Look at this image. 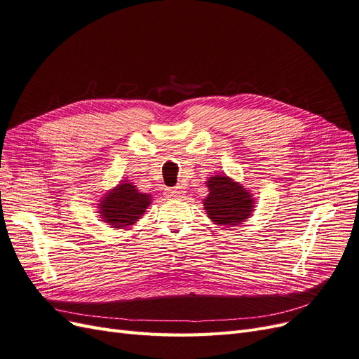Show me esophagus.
I'll return each mask as SVG.
<instances>
[{
    "instance_id": "obj_1",
    "label": "esophagus",
    "mask_w": 359,
    "mask_h": 359,
    "mask_svg": "<svg viewBox=\"0 0 359 359\" xmlns=\"http://www.w3.org/2000/svg\"><path fill=\"white\" fill-rule=\"evenodd\" d=\"M166 193H168V196H181V194L184 193V189L182 187H172V189H168L166 190Z\"/></svg>"
}]
</instances>
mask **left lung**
<instances>
[{
	"label": "left lung",
	"instance_id": "left-lung-1",
	"mask_svg": "<svg viewBox=\"0 0 359 359\" xmlns=\"http://www.w3.org/2000/svg\"><path fill=\"white\" fill-rule=\"evenodd\" d=\"M206 186L210 189L203 206L210 219L217 224L236 226L248 219L253 211V198L238 182L231 178L217 175Z\"/></svg>",
	"mask_w": 359,
	"mask_h": 359
}]
</instances>
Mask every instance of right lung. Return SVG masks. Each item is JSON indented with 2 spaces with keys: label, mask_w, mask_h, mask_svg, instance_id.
<instances>
[{
  "label": "right lung",
  "mask_w": 359,
  "mask_h": 359,
  "mask_svg": "<svg viewBox=\"0 0 359 359\" xmlns=\"http://www.w3.org/2000/svg\"><path fill=\"white\" fill-rule=\"evenodd\" d=\"M149 203V194L139 193L133 184L123 182L106 194L100 203L99 212L106 223L123 229V227L136 223Z\"/></svg>",
  "instance_id": "add662e5"
}]
</instances>
